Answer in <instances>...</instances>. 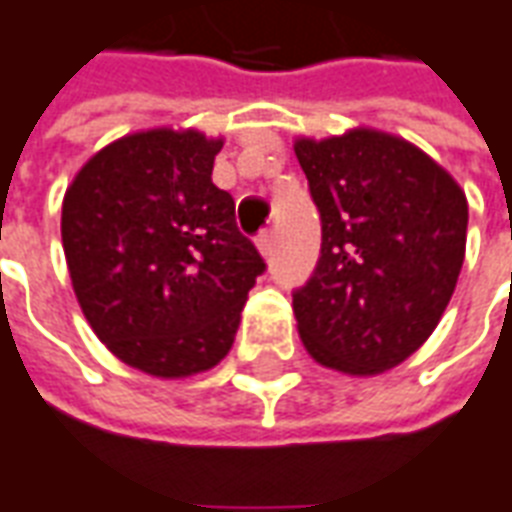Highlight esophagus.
<instances>
[{
	"label": "esophagus",
	"instance_id": "34e87169",
	"mask_svg": "<svg viewBox=\"0 0 512 512\" xmlns=\"http://www.w3.org/2000/svg\"><path fill=\"white\" fill-rule=\"evenodd\" d=\"M256 245L262 250V256H273V248H276V228H264L262 234L256 236Z\"/></svg>",
	"mask_w": 512,
	"mask_h": 512
}]
</instances>
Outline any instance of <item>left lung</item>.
Here are the masks:
<instances>
[{"label":"left lung","mask_w":512,"mask_h":512,"mask_svg":"<svg viewBox=\"0 0 512 512\" xmlns=\"http://www.w3.org/2000/svg\"><path fill=\"white\" fill-rule=\"evenodd\" d=\"M295 155L320 214V256L292 309L326 368H396L435 331L465 259L468 203L446 169L404 139L351 130Z\"/></svg>","instance_id":"1"}]
</instances>
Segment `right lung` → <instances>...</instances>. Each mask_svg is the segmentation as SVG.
I'll list each match as a JSON object with an SVG mask.
<instances>
[{"mask_svg": "<svg viewBox=\"0 0 512 512\" xmlns=\"http://www.w3.org/2000/svg\"><path fill=\"white\" fill-rule=\"evenodd\" d=\"M220 139L147 130L108 144L63 197L72 287L111 354L150 376L214 368L234 345L262 253L211 183Z\"/></svg>", "mask_w": 512, "mask_h": 512, "instance_id": "obj_1", "label": "right lung"}]
</instances>
